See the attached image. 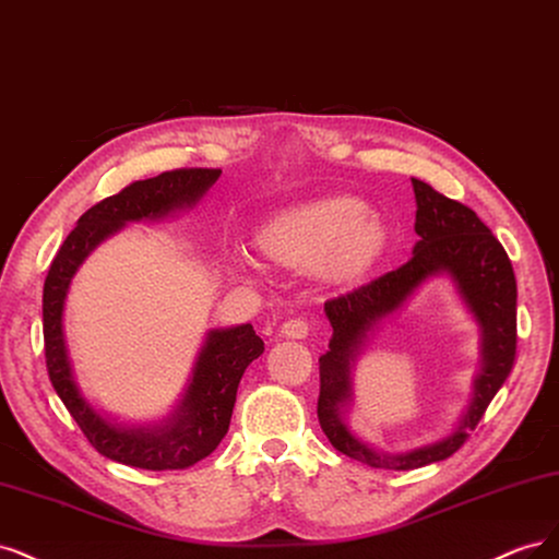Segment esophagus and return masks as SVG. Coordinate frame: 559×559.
<instances>
[{
	"instance_id": "1",
	"label": "esophagus",
	"mask_w": 559,
	"mask_h": 559,
	"mask_svg": "<svg viewBox=\"0 0 559 559\" xmlns=\"http://www.w3.org/2000/svg\"><path fill=\"white\" fill-rule=\"evenodd\" d=\"M281 334L287 338H306L309 336V322L304 318H290L281 325Z\"/></svg>"
}]
</instances>
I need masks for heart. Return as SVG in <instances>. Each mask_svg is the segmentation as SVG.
<instances>
[{
  "label": "heart",
  "instance_id": "b5f03b06",
  "mask_svg": "<svg viewBox=\"0 0 559 559\" xmlns=\"http://www.w3.org/2000/svg\"><path fill=\"white\" fill-rule=\"evenodd\" d=\"M388 229L367 204L355 197H320L278 211L255 231V243L266 258L287 266H320V272L350 281L362 276L381 258ZM231 274L253 278L255 260L243 250L227 255Z\"/></svg>",
  "mask_w": 559,
  "mask_h": 559
}]
</instances>
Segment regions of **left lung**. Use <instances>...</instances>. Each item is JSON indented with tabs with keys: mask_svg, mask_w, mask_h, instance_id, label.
I'll list each match as a JSON object with an SVG mask.
<instances>
[{
	"mask_svg": "<svg viewBox=\"0 0 559 559\" xmlns=\"http://www.w3.org/2000/svg\"><path fill=\"white\" fill-rule=\"evenodd\" d=\"M411 183L418 206V241L413 246L411 260L394 272L325 304L332 338L330 350L320 355L318 420L322 431L338 453L373 469L394 472L418 469L460 450L509 378L515 359L518 287L507 250L469 206L448 200L418 178H411ZM437 275L451 278L481 332V367L475 377L473 402L445 438L406 454H385L359 440L347 425L352 369L380 322L401 310L423 282Z\"/></svg>",
	"mask_w": 559,
	"mask_h": 559,
	"instance_id": "obj_1",
	"label": "left lung"
}]
</instances>
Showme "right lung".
I'll list each match as a JSON object with an SVG mask.
<instances>
[{
  "label": "right lung",
  "mask_w": 559,
  "mask_h": 559,
  "mask_svg": "<svg viewBox=\"0 0 559 559\" xmlns=\"http://www.w3.org/2000/svg\"><path fill=\"white\" fill-rule=\"evenodd\" d=\"M221 174V169H174L106 197L87 209L69 231L44 283V344L50 383L87 441L104 457L136 469H188L218 448L229 429L241 376L264 353V341L250 322L206 332L178 404L157 423L124 425L90 404L76 381L64 336L69 285L87 255L124 225L165 221L194 209Z\"/></svg>",
  "instance_id": "right-lung-1"
}]
</instances>
